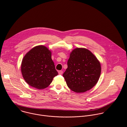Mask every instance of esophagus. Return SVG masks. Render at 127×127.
Returning <instances> with one entry per match:
<instances>
[{"label": "esophagus", "instance_id": "34e87169", "mask_svg": "<svg viewBox=\"0 0 127 127\" xmlns=\"http://www.w3.org/2000/svg\"><path fill=\"white\" fill-rule=\"evenodd\" d=\"M58 73L59 75H62L63 74V71L61 70H60L58 71Z\"/></svg>", "mask_w": 127, "mask_h": 127}]
</instances>
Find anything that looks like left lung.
Returning a JSON list of instances; mask_svg holds the SVG:
<instances>
[{
  "label": "left lung",
  "instance_id": "left-lung-1",
  "mask_svg": "<svg viewBox=\"0 0 127 127\" xmlns=\"http://www.w3.org/2000/svg\"><path fill=\"white\" fill-rule=\"evenodd\" d=\"M67 65L63 76L72 91L77 93L86 92L98 82L101 73L100 63L89 50L77 48L72 50Z\"/></svg>",
  "mask_w": 127,
  "mask_h": 127
}]
</instances>
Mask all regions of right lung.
Listing matches in <instances>:
<instances>
[{
    "instance_id": "right-lung-1",
    "label": "right lung",
    "mask_w": 127,
    "mask_h": 127,
    "mask_svg": "<svg viewBox=\"0 0 127 127\" xmlns=\"http://www.w3.org/2000/svg\"><path fill=\"white\" fill-rule=\"evenodd\" d=\"M51 55V51L43 45L33 47L26 54L22 62L21 72L29 85L38 89H44L58 74Z\"/></svg>"
}]
</instances>
